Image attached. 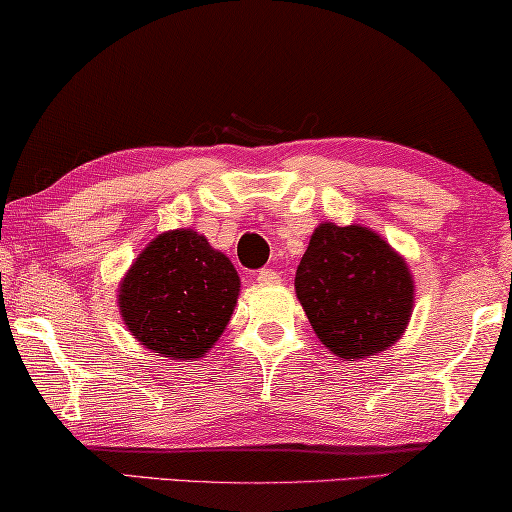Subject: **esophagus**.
I'll return each mask as SVG.
<instances>
[{
  "label": "esophagus",
  "mask_w": 512,
  "mask_h": 512,
  "mask_svg": "<svg viewBox=\"0 0 512 512\" xmlns=\"http://www.w3.org/2000/svg\"><path fill=\"white\" fill-rule=\"evenodd\" d=\"M257 280L262 282V285H273V282L280 280V276L273 269H262L257 273Z\"/></svg>",
  "instance_id": "34e87169"
}]
</instances>
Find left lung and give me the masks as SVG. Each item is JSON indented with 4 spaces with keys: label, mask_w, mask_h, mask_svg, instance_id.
<instances>
[{
    "label": "left lung",
    "mask_w": 512,
    "mask_h": 512,
    "mask_svg": "<svg viewBox=\"0 0 512 512\" xmlns=\"http://www.w3.org/2000/svg\"><path fill=\"white\" fill-rule=\"evenodd\" d=\"M296 299L340 361L372 358L398 342L414 312V276L384 236L363 225L319 223L294 278Z\"/></svg>",
    "instance_id": "1"
}]
</instances>
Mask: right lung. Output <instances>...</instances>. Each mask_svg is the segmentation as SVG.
Masks as SVG:
<instances>
[{
  "label": "right lung",
  "mask_w": 512,
  "mask_h": 512,
  "mask_svg": "<svg viewBox=\"0 0 512 512\" xmlns=\"http://www.w3.org/2000/svg\"><path fill=\"white\" fill-rule=\"evenodd\" d=\"M241 278L207 236L181 227L158 234L119 282V312L156 356L197 361L230 324Z\"/></svg>",
  "instance_id": "1"
}]
</instances>
